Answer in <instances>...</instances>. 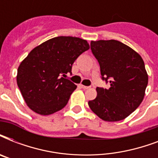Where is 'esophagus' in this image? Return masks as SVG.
<instances>
[{
  "label": "esophagus",
  "mask_w": 158,
  "mask_h": 158,
  "mask_svg": "<svg viewBox=\"0 0 158 158\" xmlns=\"http://www.w3.org/2000/svg\"><path fill=\"white\" fill-rule=\"evenodd\" d=\"M80 87H81L82 89H89L90 87L89 86H84V85H83V84H80Z\"/></svg>",
  "instance_id": "obj_1"
}]
</instances>
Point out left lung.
Here are the masks:
<instances>
[{
  "instance_id": "obj_1",
  "label": "left lung",
  "mask_w": 158,
  "mask_h": 158,
  "mask_svg": "<svg viewBox=\"0 0 158 158\" xmlns=\"http://www.w3.org/2000/svg\"><path fill=\"white\" fill-rule=\"evenodd\" d=\"M91 50L100 65L102 79L108 89L97 88L98 96L89 107L105 121H119L142 102L148 76L142 57L116 40L92 41Z\"/></svg>"
}]
</instances>
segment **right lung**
<instances>
[{
    "mask_svg": "<svg viewBox=\"0 0 158 158\" xmlns=\"http://www.w3.org/2000/svg\"><path fill=\"white\" fill-rule=\"evenodd\" d=\"M89 49L86 40L56 37L31 51L21 62L17 84L26 104L40 115H51L64 107L76 85L66 79L72 65Z\"/></svg>",
    "mask_w": 158,
    "mask_h": 158,
    "instance_id": "1",
    "label": "right lung"
}]
</instances>
